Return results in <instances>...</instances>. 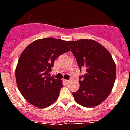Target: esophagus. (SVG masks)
Instances as JSON below:
<instances>
[{
	"label": "esophagus",
	"mask_w": 130,
	"mask_h": 130,
	"mask_svg": "<svg viewBox=\"0 0 130 130\" xmlns=\"http://www.w3.org/2000/svg\"><path fill=\"white\" fill-rule=\"evenodd\" d=\"M63 82H65L66 84H69V82L70 81H69V80H68V79H63Z\"/></svg>",
	"instance_id": "34e87169"
}]
</instances>
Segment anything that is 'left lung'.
Wrapping results in <instances>:
<instances>
[{
  "label": "left lung",
  "instance_id": "1",
  "mask_svg": "<svg viewBox=\"0 0 130 130\" xmlns=\"http://www.w3.org/2000/svg\"><path fill=\"white\" fill-rule=\"evenodd\" d=\"M67 43L76 59L80 72L79 90L73 92L75 101L85 107H96L111 93L116 77V66L110 53L92 40L82 39Z\"/></svg>",
  "mask_w": 130,
  "mask_h": 130
}]
</instances>
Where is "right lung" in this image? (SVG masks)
<instances>
[{"mask_svg":"<svg viewBox=\"0 0 130 130\" xmlns=\"http://www.w3.org/2000/svg\"><path fill=\"white\" fill-rule=\"evenodd\" d=\"M70 51L67 42L54 38L37 40L29 44L18 60L15 77L19 90L30 104L46 108L57 101L61 79L50 76L55 59Z\"/></svg>","mask_w":130,"mask_h":130,"instance_id":"1","label":"right lung"}]
</instances>
